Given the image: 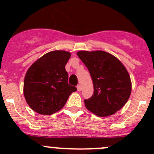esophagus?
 <instances>
[{
  "mask_svg": "<svg viewBox=\"0 0 154 154\" xmlns=\"http://www.w3.org/2000/svg\"><path fill=\"white\" fill-rule=\"evenodd\" d=\"M77 91H81V86H80V84H79V85H77Z\"/></svg>",
  "mask_w": 154,
  "mask_h": 154,
  "instance_id": "1",
  "label": "esophagus"
}]
</instances>
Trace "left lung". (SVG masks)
<instances>
[{
    "label": "left lung",
    "mask_w": 154,
    "mask_h": 154,
    "mask_svg": "<svg viewBox=\"0 0 154 154\" xmlns=\"http://www.w3.org/2000/svg\"><path fill=\"white\" fill-rule=\"evenodd\" d=\"M77 54L88 68L94 86L93 95L84 100L87 109L100 117L115 114L131 94L127 70L119 59L105 51H82Z\"/></svg>",
    "instance_id": "obj_1"
}]
</instances>
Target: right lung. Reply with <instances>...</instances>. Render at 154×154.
Masks as SVG:
<instances>
[{"label":"right lung","instance_id":"right-lung-1","mask_svg":"<svg viewBox=\"0 0 154 154\" xmlns=\"http://www.w3.org/2000/svg\"><path fill=\"white\" fill-rule=\"evenodd\" d=\"M71 53L54 51L37 60L27 70L24 81V95L33 111L51 115L61 109L70 94L77 91L68 84L66 65Z\"/></svg>","mask_w":154,"mask_h":154}]
</instances>
